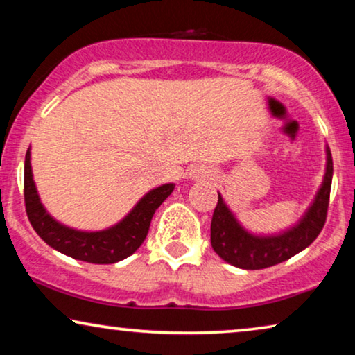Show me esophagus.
<instances>
[{
	"instance_id": "1",
	"label": "esophagus",
	"mask_w": 355,
	"mask_h": 355,
	"mask_svg": "<svg viewBox=\"0 0 355 355\" xmlns=\"http://www.w3.org/2000/svg\"><path fill=\"white\" fill-rule=\"evenodd\" d=\"M203 176H210V174H203Z\"/></svg>"
}]
</instances>
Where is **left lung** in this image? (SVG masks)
Returning <instances> with one entry per match:
<instances>
[{
    "label": "left lung",
    "mask_w": 355,
    "mask_h": 355,
    "mask_svg": "<svg viewBox=\"0 0 355 355\" xmlns=\"http://www.w3.org/2000/svg\"><path fill=\"white\" fill-rule=\"evenodd\" d=\"M333 179V158L327 147V169L313 202L302 218L276 234H254L241 225L218 192V203L211 218V247L223 260L242 270H261L278 265L312 244L327 220Z\"/></svg>",
    "instance_id": "left-lung-1"
}]
</instances>
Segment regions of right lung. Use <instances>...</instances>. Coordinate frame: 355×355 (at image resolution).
<instances>
[{
    "mask_svg": "<svg viewBox=\"0 0 355 355\" xmlns=\"http://www.w3.org/2000/svg\"><path fill=\"white\" fill-rule=\"evenodd\" d=\"M174 184L168 182L148 191L132 210L116 225L101 231H80L56 221L43 207L33 182L31 148L24 164V198L28 221L38 236L53 249L76 260L96 265L116 263L128 259L142 245L157 208L171 196Z\"/></svg>",
    "mask_w": 355,
    "mask_h": 355,
    "instance_id": "obj_1",
    "label": "right lung"
}]
</instances>
